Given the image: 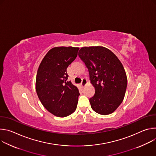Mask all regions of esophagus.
<instances>
[{
  "label": "esophagus",
  "mask_w": 156,
  "mask_h": 156,
  "mask_svg": "<svg viewBox=\"0 0 156 156\" xmlns=\"http://www.w3.org/2000/svg\"><path fill=\"white\" fill-rule=\"evenodd\" d=\"M86 84H87V80L85 79V78H83V80H82V82L81 83V86L83 87H84L86 85Z\"/></svg>",
  "instance_id": "obj_1"
}]
</instances>
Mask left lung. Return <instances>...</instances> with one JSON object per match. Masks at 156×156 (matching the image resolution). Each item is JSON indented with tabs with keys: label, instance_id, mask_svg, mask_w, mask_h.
Segmentation results:
<instances>
[{
	"label": "left lung",
	"instance_id": "1",
	"mask_svg": "<svg viewBox=\"0 0 156 156\" xmlns=\"http://www.w3.org/2000/svg\"><path fill=\"white\" fill-rule=\"evenodd\" d=\"M78 55L88 69L95 94L90 99L92 109L101 115L113 113L122 102L126 75L118 57L102 46L81 48Z\"/></svg>",
	"mask_w": 156,
	"mask_h": 156
}]
</instances>
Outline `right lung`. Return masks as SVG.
<instances>
[{
    "label": "right lung",
    "mask_w": 156,
    "mask_h": 156,
    "mask_svg": "<svg viewBox=\"0 0 156 156\" xmlns=\"http://www.w3.org/2000/svg\"><path fill=\"white\" fill-rule=\"evenodd\" d=\"M79 48L55 47L41 61L36 80V90L43 106L55 116L73 113L80 96L78 89L68 81L66 69L76 58Z\"/></svg>",
    "instance_id": "right-lung-1"
}]
</instances>
